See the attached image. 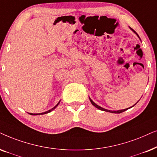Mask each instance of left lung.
Segmentation results:
<instances>
[{
    "label": "left lung",
    "mask_w": 157,
    "mask_h": 157,
    "mask_svg": "<svg viewBox=\"0 0 157 157\" xmlns=\"http://www.w3.org/2000/svg\"><path fill=\"white\" fill-rule=\"evenodd\" d=\"M134 32L136 33V31H134ZM137 34V33H136ZM137 36H139V35L137 34ZM90 102H91V103L93 104V105L95 106V107H96L97 108H98V109L99 110H103V111H106V112H110V113H122V112H124V111H125V110H126L127 109H128V108H127V109H124V110H117V111H115V110H113V111H112V110H107V109H105V108H102V107H100V106H99V105H98L97 104H95V103H94V102L93 101V100H92L90 98ZM138 103V102H137ZM132 106V107H133Z\"/></svg>",
    "instance_id": "left-lung-1"
}]
</instances>
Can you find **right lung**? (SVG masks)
Wrapping results in <instances>:
<instances>
[{"label":"right lung","mask_w":157,"mask_h":157,"mask_svg":"<svg viewBox=\"0 0 157 157\" xmlns=\"http://www.w3.org/2000/svg\"><path fill=\"white\" fill-rule=\"evenodd\" d=\"M59 103H58L57 104V105H55L54 106V107L53 108H52L51 110H47V111H46V112H44V113H29L30 115H33V116H35V115H42V114H46V113H49V112H51L52 110H53L54 108H55L56 107H57V106L59 105Z\"/></svg>","instance_id":"1"}]
</instances>
